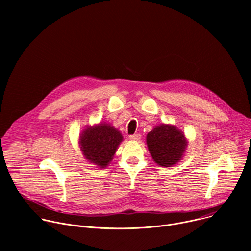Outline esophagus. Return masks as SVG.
I'll list each match as a JSON object with an SVG mask.
<instances>
[{
    "label": "esophagus",
    "mask_w": 251,
    "mask_h": 251,
    "mask_svg": "<svg viewBox=\"0 0 251 251\" xmlns=\"http://www.w3.org/2000/svg\"><path fill=\"white\" fill-rule=\"evenodd\" d=\"M129 138H130V140L138 141V140H140V139H141V135L137 133V134H134V135H130V136H129Z\"/></svg>",
    "instance_id": "esophagus-1"
}]
</instances>
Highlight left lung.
<instances>
[{
    "mask_svg": "<svg viewBox=\"0 0 251 251\" xmlns=\"http://www.w3.org/2000/svg\"><path fill=\"white\" fill-rule=\"evenodd\" d=\"M146 143L157 165L173 167L183 159L189 142L182 130L172 124L162 123L147 134Z\"/></svg>",
    "mask_w": 251,
    "mask_h": 251,
    "instance_id": "8db88e82",
    "label": "left lung"
}]
</instances>
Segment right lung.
Listing matches in <instances>:
<instances>
[{"mask_svg": "<svg viewBox=\"0 0 251 251\" xmlns=\"http://www.w3.org/2000/svg\"><path fill=\"white\" fill-rule=\"evenodd\" d=\"M122 141L123 136L118 129L103 122L83 129L78 144L84 159L104 169L111 163Z\"/></svg>", "mask_w": 251, "mask_h": 251, "instance_id": "obj_1", "label": "right lung"}]
</instances>
